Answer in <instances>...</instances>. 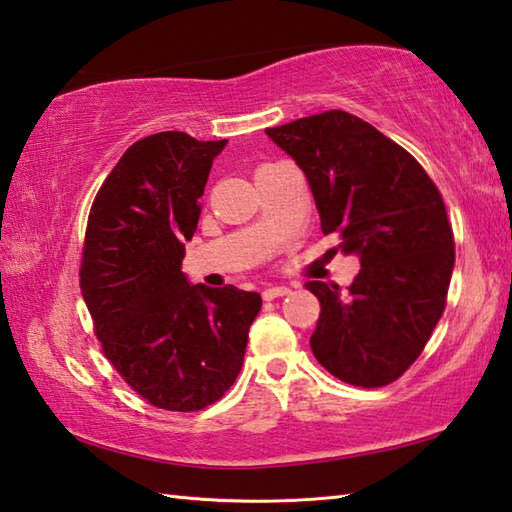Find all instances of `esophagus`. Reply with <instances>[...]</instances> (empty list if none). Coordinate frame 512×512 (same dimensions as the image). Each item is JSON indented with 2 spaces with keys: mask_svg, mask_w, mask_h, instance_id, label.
<instances>
[{
  "mask_svg": "<svg viewBox=\"0 0 512 512\" xmlns=\"http://www.w3.org/2000/svg\"><path fill=\"white\" fill-rule=\"evenodd\" d=\"M288 293H291V288H286V286H268V288H264L262 297L266 302H271V300H275V297H284Z\"/></svg>",
  "mask_w": 512,
  "mask_h": 512,
  "instance_id": "obj_1",
  "label": "esophagus"
}]
</instances>
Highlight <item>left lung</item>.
<instances>
[{
  "instance_id": "obj_1",
  "label": "left lung",
  "mask_w": 512,
  "mask_h": 512,
  "mask_svg": "<svg viewBox=\"0 0 512 512\" xmlns=\"http://www.w3.org/2000/svg\"><path fill=\"white\" fill-rule=\"evenodd\" d=\"M266 134L309 179L333 253H356L360 273L338 284L306 282L320 300L311 336L320 365L356 387H383L421 356L454 268V235L439 188L414 156L374 125L331 109Z\"/></svg>"
}]
</instances>
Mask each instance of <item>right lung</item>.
I'll return each mask as SVG.
<instances>
[{
	"label": "right lung",
	"instance_id": "add662e5",
	"mask_svg": "<svg viewBox=\"0 0 512 512\" xmlns=\"http://www.w3.org/2000/svg\"><path fill=\"white\" fill-rule=\"evenodd\" d=\"M226 141L161 132L120 156L91 203L80 291L120 378L167 412H199L235 383L262 309L237 286H192L181 273L199 197Z\"/></svg>",
	"mask_w": 512,
	"mask_h": 512
}]
</instances>
